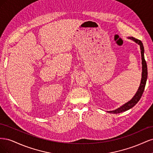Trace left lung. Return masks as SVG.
Listing matches in <instances>:
<instances>
[{"instance_id": "8db88e82", "label": "left lung", "mask_w": 153, "mask_h": 153, "mask_svg": "<svg viewBox=\"0 0 153 153\" xmlns=\"http://www.w3.org/2000/svg\"><path fill=\"white\" fill-rule=\"evenodd\" d=\"M128 38L133 41H135L136 43H137L140 46V48L142 65V78H141L140 84L137 92L131 98V100H130L129 101H128L127 103H124V105H123L122 106H120V107L116 108L115 110H114L112 111H107L108 113H110V114H119L123 112H125V111H126L133 107V106L138 102V101H139L140 99L141 98V96L143 94V91H144L145 86L146 84V81L147 78V64L144 58V48H143V43H142V41L140 40L135 39V38H133V37H128Z\"/></svg>"}]
</instances>
